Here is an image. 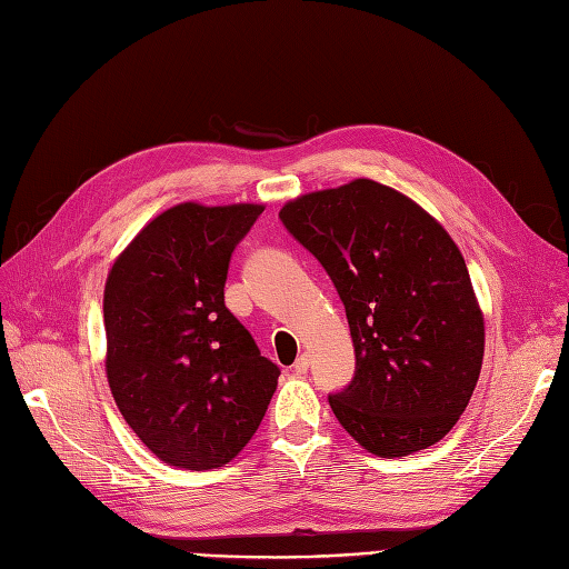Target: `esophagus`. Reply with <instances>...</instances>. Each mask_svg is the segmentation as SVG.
Here are the masks:
<instances>
[{"instance_id":"obj_1","label":"esophagus","mask_w":569,"mask_h":569,"mask_svg":"<svg viewBox=\"0 0 569 569\" xmlns=\"http://www.w3.org/2000/svg\"><path fill=\"white\" fill-rule=\"evenodd\" d=\"M309 356L307 353H302L300 356V359L296 361V366H292V372H296V375H307V370H309Z\"/></svg>"}]
</instances>
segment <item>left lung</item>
<instances>
[{
  "instance_id": "obj_1",
  "label": "left lung",
  "mask_w": 569,
  "mask_h": 569,
  "mask_svg": "<svg viewBox=\"0 0 569 569\" xmlns=\"http://www.w3.org/2000/svg\"><path fill=\"white\" fill-rule=\"evenodd\" d=\"M279 218L347 309L356 375L328 398L338 422L377 457L436 446L467 410L486 353L482 309L452 237L368 178L292 199Z\"/></svg>"
}]
</instances>
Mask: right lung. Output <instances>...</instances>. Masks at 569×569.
<instances>
[{
  "instance_id": "right-lung-1",
  "label": "right lung",
  "mask_w": 569,
  "mask_h": 569,
  "mask_svg": "<svg viewBox=\"0 0 569 569\" xmlns=\"http://www.w3.org/2000/svg\"><path fill=\"white\" fill-rule=\"evenodd\" d=\"M262 210L168 208L119 252L104 281L110 391L126 425L168 467L227 465L277 391L279 368L224 307L229 258Z\"/></svg>"
}]
</instances>
